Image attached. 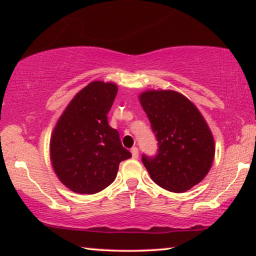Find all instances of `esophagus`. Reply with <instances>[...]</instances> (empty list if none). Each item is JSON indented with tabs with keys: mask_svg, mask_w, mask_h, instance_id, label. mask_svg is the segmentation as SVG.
<instances>
[{
	"mask_svg": "<svg viewBox=\"0 0 256 256\" xmlns=\"http://www.w3.org/2000/svg\"><path fill=\"white\" fill-rule=\"evenodd\" d=\"M131 154H132V157L134 159H136L138 157V150L136 146H133V148L131 149Z\"/></svg>",
	"mask_w": 256,
	"mask_h": 256,
	"instance_id": "1",
	"label": "esophagus"
}]
</instances>
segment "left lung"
Instances as JSON below:
<instances>
[{"label":"left lung","instance_id":"left-lung-1","mask_svg":"<svg viewBox=\"0 0 256 256\" xmlns=\"http://www.w3.org/2000/svg\"><path fill=\"white\" fill-rule=\"evenodd\" d=\"M141 106L158 141L154 158L142 156L151 180L160 188L183 193L208 175L214 158V140L196 106L174 90H146Z\"/></svg>","mask_w":256,"mask_h":256}]
</instances>
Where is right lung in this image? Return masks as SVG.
<instances>
[{
    "mask_svg": "<svg viewBox=\"0 0 256 256\" xmlns=\"http://www.w3.org/2000/svg\"><path fill=\"white\" fill-rule=\"evenodd\" d=\"M118 90L112 82H90L73 97L55 125L50 162L60 183L72 192H100L114 182L120 162L132 157L107 120Z\"/></svg>",
    "mask_w": 256,
    "mask_h": 256,
    "instance_id": "obj_1",
    "label": "right lung"
}]
</instances>
